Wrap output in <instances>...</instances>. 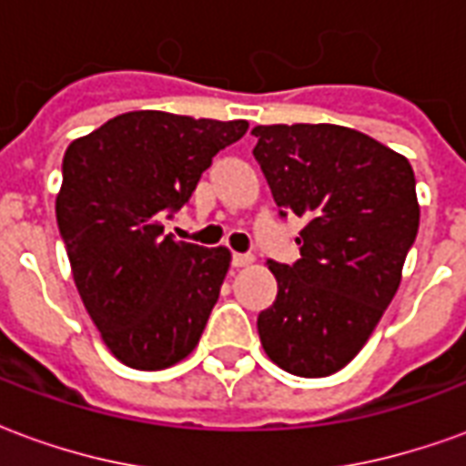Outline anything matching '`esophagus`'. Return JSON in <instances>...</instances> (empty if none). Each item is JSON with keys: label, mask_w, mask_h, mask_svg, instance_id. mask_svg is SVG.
<instances>
[{"label": "esophagus", "mask_w": 466, "mask_h": 466, "mask_svg": "<svg viewBox=\"0 0 466 466\" xmlns=\"http://www.w3.org/2000/svg\"><path fill=\"white\" fill-rule=\"evenodd\" d=\"M252 262H254L252 254H234V257H232L234 267H249Z\"/></svg>", "instance_id": "34e87169"}]
</instances>
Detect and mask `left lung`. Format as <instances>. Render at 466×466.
<instances>
[{
  "mask_svg": "<svg viewBox=\"0 0 466 466\" xmlns=\"http://www.w3.org/2000/svg\"><path fill=\"white\" fill-rule=\"evenodd\" d=\"M254 157L282 217L307 224L299 259L267 262L277 299L257 319L267 357L297 377L347 367L400 289L420 229L407 157L339 124L254 127Z\"/></svg>",
  "mask_w": 466,
  "mask_h": 466,
  "instance_id": "obj_1",
  "label": "left lung"
}]
</instances>
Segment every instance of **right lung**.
<instances>
[{
  "instance_id": "add662e5",
  "label": "right lung",
  "mask_w": 466,
  "mask_h": 466,
  "mask_svg": "<svg viewBox=\"0 0 466 466\" xmlns=\"http://www.w3.org/2000/svg\"><path fill=\"white\" fill-rule=\"evenodd\" d=\"M244 119L127 112L66 147L56 224L86 312L116 360L167 370L199 344L232 262L227 247L177 242L164 219L242 139Z\"/></svg>"
}]
</instances>
